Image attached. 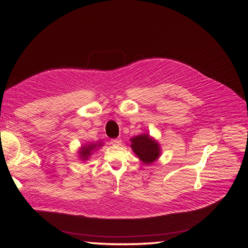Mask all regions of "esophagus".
Returning a JSON list of instances; mask_svg holds the SVG:
<instances>
[{
	"label": "esophagus",
	"instance_id": "1",
	"mask_svg": "<svg viewBox=\"0 0 248 248\" xmlns=\"http://www.w3.org/2000/svg\"><path fill=\"white\" fill-rule=\"evenodd\" d=\"M110 143L113 144V145H120V143H122V139H120V138L112 139V140L110 141Z\"/></svg>",
	"mask_w": 248,
	"mask_h": 248
}]
</instances>
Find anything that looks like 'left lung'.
<instances>
[{
	"label": "left lung",
	"instance_id": "8db88e82",
	"mask_svg": "<svg viewBox=\"0 0 248 248\" xmlns=\"http://www.w3.org/2000/svg\"><path fill=\"white\" fill-rule=\"evenodd\" d=\"M130 141L131 149L144 164L153 163L161 155L160 144L148 133L132 137Z\"/></svg>",
	"mask_w": 248,
	"mask_h": 248
}]
</instances>
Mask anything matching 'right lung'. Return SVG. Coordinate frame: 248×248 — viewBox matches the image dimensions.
<instances>
[{"label":"right lung","instance_id":"right-lung-1","mask_svg":"<svg viewBox=\"0 0 248 248\" xmlns=\"http://www.w3.org/2000/svg\"><path fill=\"white\" fill-rule=\"evenodd\" d=\"M104 142L97 141V142H88L85 144H81V147L78 150V158L81 161H87L90 159L91 155L95 151H97L100 147H103Z\"/></svg>","mask_w":248,"mask_h":248}]
</instances>
